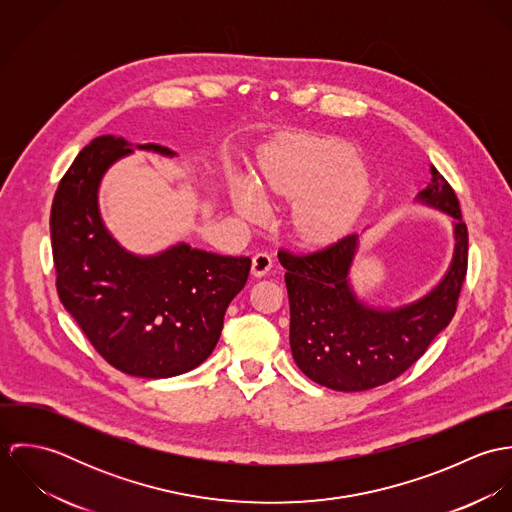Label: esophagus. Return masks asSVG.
<instances>
[{"label":"esophagus","mask_w":512,"mask_h":512,"mask_svg":"<svg viewBox=\"0 0 512 512\" xmlns=\"http://www.w3.org/2000/svg\"><path fill=\"white\" fill-rule=\"evenodd\" d=\"M272 266H274V260H272V256L268 252H258L252 258V274L256 278H264L266 274H270Z\"/></svg>","instance_id":"esophagus-1"}]
</instances>
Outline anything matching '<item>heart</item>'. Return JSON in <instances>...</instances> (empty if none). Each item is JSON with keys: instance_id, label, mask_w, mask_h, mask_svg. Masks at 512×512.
I'll use <instances>...</instances> for the list:
<instances>
[{"instance_id": "obj_1", "label": "heart", "mask_w": 512, "mask_h": 512, "mask_svg": "<svg viewBox=\"0 0 512 512\" xmlns=\"http://www.w3.org/2000/svg\"><path fill=\"white\" fill-rule=\"evenodd\" d=\"M228 191L234 209L246 217L266 211L262 191L303 197L293 209V226L311 240H335L349 230L365 201L366 179L357 157L337 142L292 147L266 163L258 185L252 177L230 173Z\"/></svg>"}]
</instances>
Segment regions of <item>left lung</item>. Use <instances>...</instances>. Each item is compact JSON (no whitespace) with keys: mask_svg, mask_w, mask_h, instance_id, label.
Here are the masks:
<instances>
[{"mask_svg":"<svg viewBox=\"0 0 512 512\" xmlns=\"http://www.w3.org/2000/svg\"><path fill=\"white\" fill-rule=\"evenodd\" d=\"M418 203L453 219V258L420 299L400 307H374L351 286L359 234H349L309 254L278 252L290 297L293 361L313 382L339 392L386 384L414 365L449 325L467 274V226L455 191L432 167Z\"/></svg>","mask_w":512,"mask_h":512,"instance_id":"left-lung-1","label":"left lung"}]
</instances>
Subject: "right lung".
<instances>
[{"label": "right lung", "instance_id": "obj_1", "mask_svg": "<svg viewBox=\"0 0 512 512\" xmlns=\"http://www.w3.org/2000/svg\"><path fill=\"white\" fill-rule=\"evenodd\" d=\"M167 157L157 144L136 146ZM134 147L100 136L59 183L51 209L57 292L104 361L126 374L169 378L209 359L224 313L248 280L252 260L185 242L138 256L108 232L98 207L104 173Z\"/></svg>", "mask_w": 512, "mask_h": 512}]
</instances>
